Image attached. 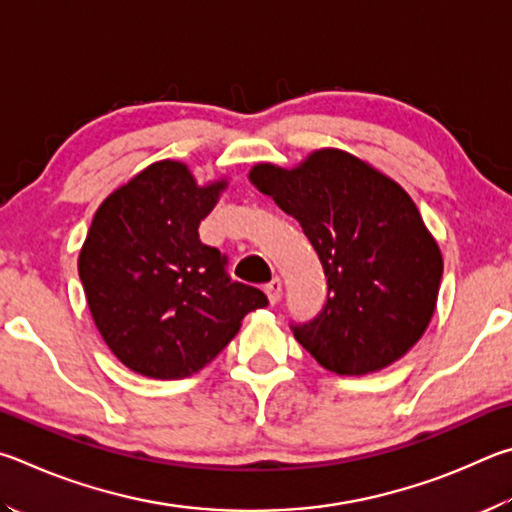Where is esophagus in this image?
Returning <instances> with one entry per match:
<instances>
[{
    "label": "esophagus",
    "instance_id": "obj_1",
    "mask_svg": "<svg viewBox=\"0 0 512 512\" xmlns=\"http://www.w3.org/2000/svg\"><path fill=\"white\" fill-rule=\"evenodd\" d=\"M263 290H265V294H267V299H270V303L274 306V303L281 299V279H279V276H274V279H272L270 283H267Z\"/></svg>",
    "mask_w": 512,
    "mask_h": 512
}]
</instances>
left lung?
I'll use <instances>...</instances> for the list:
<instances>
[{
    "mask_svg": "<svg viewBox=\"0 0 512 512\" xmlns=\"http://www.w3.org/2000/svg\"><path fill=\"white\" fill-rule=\"evenodd\" d=\"M251 184L301 224L324 267L328 297L297 342L339 375L400 360L432 321L443 256L418 206L380 170L324 148L297 168L258 164Z\"/></svg>",
    "mask_w": 512,
    "mask_h": 512,
    "instance_id": "1",
    "label": "left lung"
}]
</instances>
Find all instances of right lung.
<instances>
[{"label": "right lung", "mask_w": 512, "mask_h": 512, "mask_svg": "<svg viewBox=\"0 0 512 512\" xmlns=\"http://www.w3.org/2000/svg\"><path fill=\"white\" fill-rule=\"evenodd\" d=\"M224 188L197 186L186 164L164 159L98 206L78 274L98 333L130 371L188 378L231 342L247 312L267 306L261 290L231 281L227 256L197 233Z\"/></svg>", "instance_id": "1"}]
</instances>
